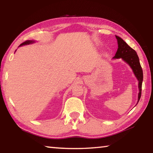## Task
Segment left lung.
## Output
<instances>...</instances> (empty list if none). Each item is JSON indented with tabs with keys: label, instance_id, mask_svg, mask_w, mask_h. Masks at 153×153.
Masks as SVG:
<instances>
[{
	"label": "left lung",
	"instance_id": "obj_1",
	"mask_svg": "<svg viewBox=\"0 0 153 153\" xmlns=\"http://www.w3.org/2000/svg\"><path fill=\"white\" fill-rule=\"evenodd\" d=\"M117 40L118 48L113 59H122L123 61L128 63L132 69L134 75L138 80L139 93L138 97V102L141 97L142 92V84L143 81V72L140 63L138 56L136 52L131 48L122 38L115 36ZM137 102V104H138Z\"/></svg>",
	"mask_w": 153,
	"mask_h": 153
}]
</instances>
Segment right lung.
Listing matches in <instances>:
<instances>
[{
	"instance_id": "obj_1",
	"label": "right lung",
	"mask_w": 153,
	"mask_h": 153,
	"mask_svg": "<svg viewBox=\"0 0 153 153\" xmlns=\"http://www.w3.org/2000/svg\"><path fill=\"white\" fill-rule=\"evenodd\" d=\"M33 42H34V41H33V40H27V41H25V42H23L22 44H21V45H20L19 46H23V45H30V44H32V43H33Z\"/></svg>"
}]
</instances>
